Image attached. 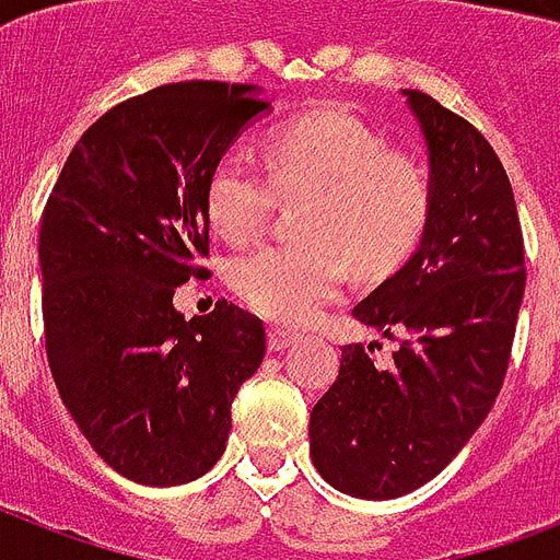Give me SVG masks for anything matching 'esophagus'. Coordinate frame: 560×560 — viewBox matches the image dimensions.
<instances>
[{"mask_svg":"<svg viewBox=\"0 0 560 560\" xmlns=\"http://www.w3.org/2000/svg\"><path fill=\"white\" fill-rule=\"evenodd\" d=\"M267 340H270V351H284V349H290V346H293V342L299 340V334L284 331V328H270V334H267Z\"/></svg>","mask_w":560,"mask_h":560,"instance_id":"obj_1","label":"esophagus"}]
</instances>
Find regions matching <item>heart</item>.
<instances>
[{"label":"heart","instance_id":"1","mask_svg":"<svg viewBox=\"0 0 560 560\" xmlns=\"http://www.w3.org/2000/svg\"><path fill=\"white\" fill-rule=\"evenodd\" d=\"M270 177L244 151L223 153L206 183V214L220 237L244 244L276 206L305 200L302 244L255 246L232 264V288L255 314L302 325L349 279L395 270L424 232L430 179L409 153L386 151L346 109H316L279 127L267 142Z\"/></svg>","mask_w":560,"mask_h":560}]
</instances>
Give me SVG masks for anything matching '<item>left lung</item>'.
<instances>
[{
    "label": "left lung",
    "mask_w": 560,
    "mask_h": 560,
    "mask_svg": "<svg viewBox=\"0 0 560 560\" xmlns=\"http://www.w3.org/2000/svg\"><path fill=\"white\" fill-rule=\"evenodd\" d=\"M424 136L430 214L416 253L351 314L398 340L392 366L363 342L311 412L319 477L360 500H395L451 465L503 386L526 270L512 183L477 127L400 90Z\"/></svg>",
    "instance_id": "left-lung-1"
}]
</instances>
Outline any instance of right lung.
<instances>
[{
	"mask_svg": "<svg viewBox=\"0 0 560 560\" xmlns=\"http://www.w3.org/2000/svg\"><path fill=\"white\" fill-rule=\"evenodd\" d=\"M258 86L168 83L81 136L39 223L46 354L92 451L139 486L202 477L226 451L232 400L258 372V316L174 307L209 255L206 183L267 113Z\"/></svg>",
	"mask_w": 560,
	"mask_h": 560,
	"instance_id": "1",
	"label": "right lung"
}]
</instances>
